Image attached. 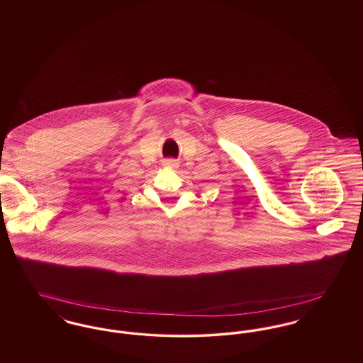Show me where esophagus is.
Segmentation results:
<instances>
[{"label": "esophagus", "instance_id": "obj_1", "mask_svg": "<svg viewBox=\"0 0 363 363\" xmlns=\"http://www.w3.org/2000/svg\"><path fill=\"white\" fill-rule=\"evenodd\" d=\"M164 166H166V167H173V169H175V167H178V162L174 160V159H169V160L164 162Z\"/></svg>", "mask_w": 363, "mask_h": 363}]
</instances>
